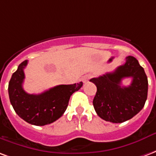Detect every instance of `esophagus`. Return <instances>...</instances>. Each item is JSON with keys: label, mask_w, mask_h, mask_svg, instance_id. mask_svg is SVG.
I'll list each match as a JSON object with an SVG mask.
<instances>
[{"label": "esophagus", "mask_w": 156, "mask_h": 156, "mask_svg": "<svg viewBox=\"0 0 156 156\" xmlns=\"http://www.w3.org/2000/svg\"><path fill=\"white\" fill-rule=\"evenodd\" d=\"M89 78H90V76H88V75H86V76H84L81 78V80H82L84 83H86L87 81H88Z\"/></svg>", "instance_id": "obj_1"}]
</instances>
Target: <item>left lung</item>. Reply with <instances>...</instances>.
I'll return each mask as SVG.
<instances>
[{"instance_id": "1", "label": "left lung", "mask_w": 156, "mask_h": 156, "mask_svg": "<svg viewBox=\"0 0 156 156\" xmlns=\"http://www.w3.org/2000/svg\"><path fill=\"white\" fill-rule=\"evenodd\" d=\"M124 78L133 79L128 87L121 86ZM97 87L93 105L99 116L105 121L122 123L131 119L145 105L148 93V80L143 67L131 55L126 63L109 72L90 80Z\"/></svg>"}]
</instances>
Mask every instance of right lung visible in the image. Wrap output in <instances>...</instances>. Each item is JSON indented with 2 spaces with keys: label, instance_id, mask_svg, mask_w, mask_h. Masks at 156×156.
I'll return each instance as SVG.
<instances>
[{
  "label": "right lung",
  "instance_id": "right-lung-1",
  "mask_svg": "<svg viewBox=\"0 0 156 156\" xmlns=\"http://www.w3.org/2000/svg\"><path fill=\"white\" fill-rule=\"evenodd\" d=\"M27 63V60L21 62L10 80L8 86L10 101L16 113L27 123L34 126L49 125L62 116L70 95L79 90L83 83L60 85L38 95L28 94L22 87L24 68Z\"/></svg>",
  "mask_w": 156,
  "mask_h": 156
}]
</instances>
